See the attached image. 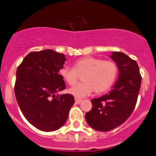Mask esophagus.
Wrapping results in <instances>:
<instances>
[{
	"instance_id": "34e87169",
	"label": "esophagus",
	"mask_w": 156,
	"mask_h": 156,
	"mask_svg": "<svg viewBox=\"0 0 156 156\" xmlns=\"http://www.w3.org/2000/svg\"><path fill=\"white\" fill-rule=\"evenodd\" d=\"M75 102H76V104L79 105L82 102V100H81V99H79V98H75Z\"/></svg>"
}]
</instances>
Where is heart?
Listing matches in <instances>:
<instances>
[{"label": "heart", "instance_id": "1", "mask_svg": "<svg viewBox=\"0 0 156 156\" xmlns=\"http://www.w3.org/2000/svg\"><path fill=\"white\" fill-rule=\"evenodd\" d=\"M59 73L69 85H73L79 76L83 75V82L68 90L71 95L82 98L90 94L94 90L101 94L109 90L116 80L118 67L114 62L87 56L76 61L73 69L68 66L62 67Z\"/></svg>", "mask_w": 156, "mask_h": 156}]
</instances>
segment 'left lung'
<instances>
[{
  "mask_svg": "<svg viewBox=\"0 0 156 156\" xmlns=\"http://www.w3.org/2000/svg\"><path fill=\"white\" fill-rule=\"evenodd\" d=\"M109 57L117 65L118 79L108 94L92 99L91 110L85 115L90 127L102 132L115 129L130 116L141 83L136 61L122 52H112Z\"/></svg>",
  "mask_w": 156,
  "mask_h": 156,
  "instance_id": "obj_1",
  "label": "left lung"
}]
</instances>
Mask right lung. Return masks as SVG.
I'll return each instance as SVG.
<instances>
[{"label": "right lung", "instance_id": "add662e5", "mask_svg": "<svg viewBox=\"0 0 156 156\" xmlns=\"http://www.w3.org/2000/svg\"><path fill=\"white\" fill-rule=\"evenodd\" d=\"M65 62L63 54L47 49L30 52L17 69L15 94L19 108L30 124L42 131L61 128L75 102L73 95L58 94L66 89L59 74Z\"/></svg>", "mask_w": 156, "mask_h": 156}]
</instances>
